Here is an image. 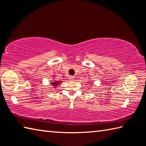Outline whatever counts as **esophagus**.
I'll use <instances>...</instances> for the list:
<instances>
[{
  "instance_id": "obj_1",
  "label": "esophagus",
  "mask_w": 146,
  "mask_h": 146,
  "mask_svg": "<svg viewBox=\"0 0 146 146\" xmlns=\"http://www.w3.org/2000/svg\"><path fill=\"white\" fill-rule=\"evenodd\" d=\"M69 80H70V81H73L74 80H75V76H69Z\"/></svg>"
}]
</instances>
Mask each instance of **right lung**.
<instances>
[{"label":"right lung","mask_w":146,"mask_h":146,"mask_svg":"<svg viewBox=\"0 0 146 146\" xmlns=\"http://www.w3.org/2000/svg\"><path fill=\"white\" fill-rule=\"evenodd\" d=\"M59 82H52V83H51L52 84V86H57L58 84H59Z\"/></svg>","instance_id":"1"}]
</instances>
